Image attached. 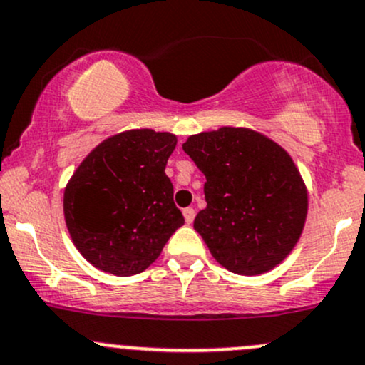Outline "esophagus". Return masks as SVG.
Listing matches in <instances>:
<instances>
[{
  "label": "esophagus",
  "mask_w": 365,
  "mask_h": 365,
  "mask_svg": "<svg viewBox=\"0 0 365 365\" xmlns=\"http://www.w3.org/2000/svg\"><path fill=\"white\" fill-rule=\"evenodd\" d=\"M183 217H185L187 224H192V220L195 217V210L194 208H185V210H183Z\"/></svg>",
  "instance_id": "34e87169"
}]
</instances>
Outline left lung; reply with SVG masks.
I'll return each mask as SVG.
<instances>
[{
    "instance_id": "8db88e82",
    "label": "left lung",
    "mask_w": 365,
    "mask_h": 365,
    "mask_svg": "<svg viewBox=\"0 0 365 365\" xmlns=\"http://www.w3.org/2000/svg\"><path fill=\"white\" fill-rule=\"evenodd\" d=\"M183 152L206 176L194 229L225 269L253 276L282 262L304 227L308 194L290 155L250 129L190 136Z\"/></svg>"
}]
</instances>
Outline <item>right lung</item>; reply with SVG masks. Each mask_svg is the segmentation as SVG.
Instances as JSON below:
<instances>
[{
	"label": "right lung",
	"mask_w": 365,
	"mask_h": 365,
	"mask_svg": "<svg viewBox=\"0 0 365 365\" xmlns=\"http://www.w3.org/2000/svg\"><path fill=\"white\" fill-rule=\"evenodd\" d=\"M175 147L170 133H120L98 145L71 176L64 218L92 266L117 276L141 273L182 227L164 173Z\"/></svg>",
	"instance_id": "right-lung-1"
}]
</instances>
